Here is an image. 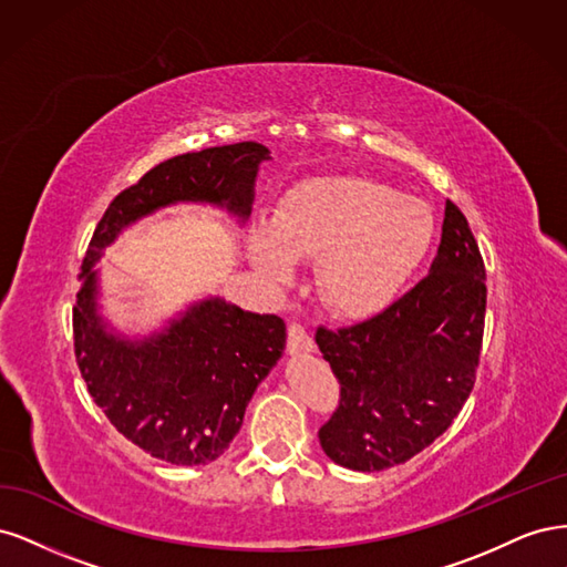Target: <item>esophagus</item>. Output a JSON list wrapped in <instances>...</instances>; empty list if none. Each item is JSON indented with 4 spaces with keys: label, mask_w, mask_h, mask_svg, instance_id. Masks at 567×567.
<instances>
[{
    "label": "esophagus",
    "mask_w": 567,
    "mask_h": 567,
    "mask_svg": "<svg viewBox=\"0 0 567 567\" xmlns=\"http://www.w3.org/2000/svg\"><path fill=\"white\" fill-rule=\"evenodd\" d=\"M288 348H290V352H307L315 348L310 331H307L300 321L288 323Z\"/></svg>",
    "instance_id": "esophagus-1"
}]
</instances>
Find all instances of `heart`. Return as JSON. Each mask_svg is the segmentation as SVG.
Instances as JSON below:
<instances>
[{"instance_id": "obj_1", "label": "heart", "mask_w": 567, "mask_h": 567, "mask_svg": "<svg viewBox=\"0 0 567 567\" xmlns=\"http://www.w3.org/2000/svg\"><path fill=\"white\" fill-rule=\"evenodd\" d=\"M431 238L433 217L421 203L367 177H319L281 205L252 255L277 279L290 260L321 255V296L340 315L369 317L400 296Z\"/></svg>"}]
</instances>
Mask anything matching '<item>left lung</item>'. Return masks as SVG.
Returning a JSON list of instances; mask_svg holds the SVG:
<instances>
[{
    "label": "left lung",
    "instance_id": "8db88e82",
    "mask_svg": "<svg viewBox=\"0 0 567 567\" xmlns=\"http://www.w3.org/2000/svg\"><path fill=\"white\" fill-rule=\"evenodd\" d=\"M485 262L468 219L447 200L431 274L388 310L348 329H317L338 379L321 450L338 466L373 473L433 444L475 385L485 333Z\"/></svg>",
    "mask_w": 567,
    "mask_h": 567
}]
</instances>
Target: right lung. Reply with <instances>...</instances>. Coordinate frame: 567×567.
Here are the masks:
<instances>
[{"mask_svg": "<svg viewBox=\"0 0 567 567\" xmlns=\"http://www.w3.org/2000/svg\"><path fill=\"white\" fill-rule=\"evenodd\" d=\"M267 158V146L241 142L158 163L111 200L84 255L73 307L82 379L120 433L177 466L225 454L255 388L281 357L286 323L277 315H252L210 298L163 333L130 342L106 333L96 315L92 265L120 229L169 203L208 200L248 217L257 165Z\"/></svg>", "mask_w": 567, "mask_h": 567, "instance_id": "1", "label": "right lung"}]
</instances>
